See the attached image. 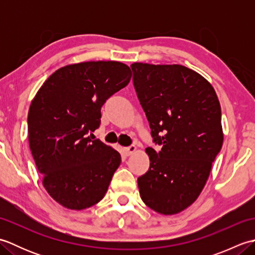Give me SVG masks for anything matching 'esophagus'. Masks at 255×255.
Returning <instances> with one entry per match:
<instances>
[{"instance_id": "obj_1", "label": "esophagus", "mask_w": 255, "mask_h": 255, "mask_svg": "<svg viewBox=\"0 0 255 255\" xmlns=\"http://www.w3.org/2000/svg\"><path fill=\"white\" fill-rule=\"evenodd\" d=\"M124 151H125V153H126L127 155H130V154L136 152V151H137V147H136V145H134V144H131V145H129V147L125 148Z\"/></svg>"}]
</instances>
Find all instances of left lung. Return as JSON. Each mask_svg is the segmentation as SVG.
Instances as JSON below:
<instances>
[{"label":"left lung","instance_id":"8db88e82","mask_svg":"<svg viewBox=\"0 0 255 255\" xmlns=\"http://www.w3.org/2000/svg\"><path fill=\"white\" fill-rule=\"evenodd\" d=\"M133 85L150 124L156 152L138 178L142 202L161 215L189 207L202 193L223 147L221 108L207 80L181 64H131Z\"/></svg>","mask_w":255,"mask_h":255}]
</instances>
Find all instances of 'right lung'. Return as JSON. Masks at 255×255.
<instances>
[{
	"instance_id": "add662e5",
	"label": "right lung",
	"mask_w": 255,
	"mask_h": 255,
	"mask_svg": "<svg viewBox=\"0 0 255 255\" xmlns=\"http://www.w3.org/2000/svg\"><path fill=\"white\" fill-rule=\"evenodd\" d=\"M131 75L118 61L69 64L53 72L31 101L27 124L32 158L47 193L64 208L86 209L105 196L122 158L88 133L100 127L103 104Z\"/></svg>"
}]
</instances>
